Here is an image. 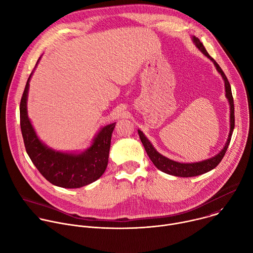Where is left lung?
Returning <instances> with one entry per match:
<instances>
[{
	"instance_id": "obj_1",
	"label": "left lung",
	"mask_w": 253,
	"mask_h": 253,
	"mask_svg": "<svg viewBox=\"0 0 253 253\" xmlns=\"http://www.w3.org/2000/svg\"><path fill=\"white\" fill-rule=\"evenodd\" d=\"M193 41L196 43V45L198 46V48L214 63L217 71L221 74V76L224 80V86H225V92H226L225 95H226L229 105H230V131H229L228 139H227V142H226L224 148L216 156H214L211 159L199 162V163H191V164L179 163V162H175L173 160L168 159V158L164 157L163 155L159 154L155 150V148L152 146V144L149 142V140L144 136L143 132L138 130V134L140 136L141 142L144 145V148H145L149 158L151 159L153 164L157 167V169H159L160 171H162L166 174L177 176V177H184V178L203 175V174L214 169V168L221 162L222 158L225 155V152L228 148V145H229V142L231 139V135H232V132L234 129V105H233V97H232V93H231V87H230L229 81L226 78V76H225L224 72L222 71V69L220 68V66L217 64V62L209 54V52L207 51V49L205 48V46L201 42V41L196 37L193 38Z\"/></svg>"
}]
</instances>
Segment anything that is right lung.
<instances>
[{
  "instance_id": "obj_1",
  "label": "right lung",
  "mask_w": 253,
  "mask_h": 253,
  "mask_svg": "<svg viewBox=\"0 0 253 253\" xmlns=\"http://www.w3.org/2000/svg\"><path fill=\"white\" fill-rule=\"evenodd\" d=\"M33 71L27 81L20 104L21 130L29 157L39 172L54 186L75 189L93 183L106 170L115 123L103 127L91 147L84 153L67 154L47 148L38 138L27 112L29 82Z\"/></svg>"
}]
</instances>
